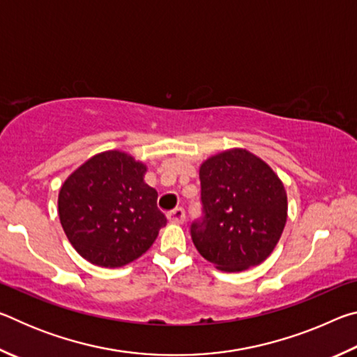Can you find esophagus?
Instances as JSON below:
<instances>
[{"label":"esophagus","mask_w":357,"mask_h":357,"mask_svg":"<svg viewBox=\"0 0 357 357\" xmlns=\"http://www.w3.org/2000/svg\"><path fill=\"white\" fill-rule=\"evenodd\" d=\"M168 220L173 223H183L185 220V211L183 208H174L173 211L167 214Z\"/></svg>","instance_id":"esophagus-1"}]
</instances>
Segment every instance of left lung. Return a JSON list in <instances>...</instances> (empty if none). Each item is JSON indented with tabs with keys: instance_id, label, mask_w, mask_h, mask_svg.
<instances>
[{
	"instance_id": "8db88e82",
	"label": "left lung",
	"mask_w": 357,
	"mask_h": 357,
	"mask_svg": "<svg viewBox=\"0 0 357 357\" xmlns=\"http://www.w3.org/2000/svg\"><path fill=\"white\" fill-rule=\"evenodd\" d=\"M202 215L190 236L203 258L234 273L258 266L279 243L287 193L268 164L245 149H229L200 168Z\"/></svg>"
}]
</instances>
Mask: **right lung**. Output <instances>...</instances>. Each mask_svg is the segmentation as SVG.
<instances>
[{"label":"right lung","mask_w":357,"mask_h":357,"mask_svg":"<svg viewBox=\"0 0 357 357\" xmlns=\"http://www.w3.org/2000/svg\"><path fill=\"white\" fill-rule=\"evenodd\" d=\"M146 167L119 151L98 154L66 179L58 213L66 236L89 263L119 268L146 252L167 217Z\"/></svg>","instance_id":"right-lung-1"}]
</instances>
